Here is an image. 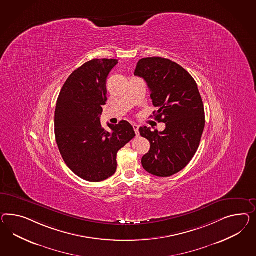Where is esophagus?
Returning <instances> with one entry per match:
<instances>
[{"label":"esophagus","mask_w":256,"mask_h":256,"mask_svg":"<svg viewBox=\"0 0 256 256\" xmlns=\"http://www.w3.org/2000/svg\"><path fill=\"white\" fill-rule=\"evenodd\" d=\"M132 126H133V130H134V132L136 133V135L138 136V128H140V126H138L137 124H132Z\"/></svg>","instance_id":"34e87169"}]
</instances>
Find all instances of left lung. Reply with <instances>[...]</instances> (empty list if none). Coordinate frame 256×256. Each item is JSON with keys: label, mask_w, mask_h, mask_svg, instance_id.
Returning a JSON list of instances; mask_svg holds the SVG:
<instances>
[{"label": "left lung", "mask_w": 256, "mask_h": 256, "mask_svg": "<svg viewBox=\"0 0 256 256\" xmlns=\"http://www.w3.org/2000/svg\"><path fill=\"white\" fill-rule=\"evenodd\" d=\"M134 74L146 80L158 109L154 116L166 124L162 132L140 128L151 144L142 165L154 176L170 177L188 165L200 146L205 112L198 84L179 64L159 56L140 60Z\"/></svg>", "instance_id": "1"}]
</instances>
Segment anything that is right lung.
Here are the masks:
<instances>
[{
  "label": "right lung",
  "instance_id": "right-lung-1",
  "mask_svg": "<svg viewBox=\"0 0 256 256\" xmlns=\"http://www.w3.org/2000/svg\"><path fill=\"white\" fill-rule=\"evenodd\" d=\"M118 60H92L76 70L63 84L56 100L55 136L70 170L84 180L98 182L116 172L118 152L135 137L132 124L122 120L100 124L107 100L106 80Z\"/></svg>",
  "mask_w": 256,
  "mask_h": 256
}]
</instances>
